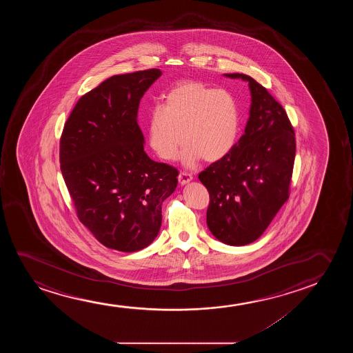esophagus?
I'll use <instances>...</instances> for the list:
<instances>
[{"label": "esophagus", "mask_w": 353, "mask_h": 353, "mask_svg": "<svg viewBox=\"0 0 353 353\" xmlns=\"http://www.w3.org/2000/svg\"><path fill=\"white\" fill-rule=\"evenodd\" d=\"M192 179H193V176L190 174H187V172H181L179 174V182L181 185L189 183Z\"/></svg>", "instance_id": "1"}]
</instances>
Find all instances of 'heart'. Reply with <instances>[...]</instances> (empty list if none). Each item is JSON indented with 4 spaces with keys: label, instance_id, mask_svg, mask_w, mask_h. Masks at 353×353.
Returning <instances> with one entry per match:
<instances>
[{
    "label": "heart",
    "instance_id": "1",
    "mask_svg": "<svg viewBox=\"0 0 353 353\" xmlns=\"http://www.w3.org/2000/svg\"><path fill=\"white\" fill-rule=\"evenodd\" d=\"M239 131L240 111L232 95L203 83L184 82L166 94L161 107L150 111L148 143L160 159L171 161L184 141L181 159L192 168L201 158L214 163L227 157Z\"/></svg>",
    "mask_w": 353,
    "mask_h": 353
}]
</instances>
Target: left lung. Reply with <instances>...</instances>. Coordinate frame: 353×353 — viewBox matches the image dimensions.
Listing matches in <instances>:
<instances>
[{
  "instance_id": "left-lung-1",
  "label": "left lung",
  "mask_w": 353,
  "mask_h": 353,
  "mask_svg": "<svg viewBox=\"0 0 353 353\" xmlns=\"http://www.w3.org/2000/svg\"><path fill=\"white\" fill-rule=\"evenodd\" d=\"M224 76L248 82L250 118L234 150L203 170L199 179L210 193V232L225 245L243 246L263 235L288 200L294 130L283 107L253 78Z\"/></svg>"
}]
</instances>
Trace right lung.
I'll list each match as a JSON object with an SVG mask.
<instances>
[{"label": "right lung", "instance_id": "obj_1", "mask_svg": "<svg viewBox=\"0 0 353 353\" xmlns=\"http://www.w3.org/2000/svg\"><path fill=\"white\" fill-rule=\"evenodd\" d=\"M157 68L112 76L78 100L60 140V165L79 221L103 246L137 252L161 227L179 171L150 159L137 124Z\"/></svg>", "mask_w": 353, "mask_h": 353}]
</instances>
